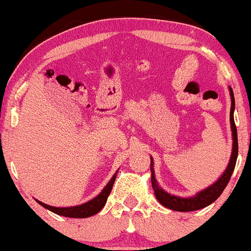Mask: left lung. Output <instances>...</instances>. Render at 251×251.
<instances>
[{"mask_svg":"<svg viewBox=\"0 0 251 251\" xmlns=\"http://www.w3.org/2000/svg\"><path fill=\"white\" fill-rule=\"evenodd\" d=\"M230 91V98H231V108H230V125H231V132H232V152L231 157H230V162L227 164L226 170L223 172V175L218 178L216 183L210 185L209 188L201 190L196 196L192 197L181 198L178 196L170 195L169 192L164 191L158 184L157 179L154 177V169H153V159L151 157V181H152V188L154 190V195L157 197L158 201L165 208L176 210V211H195V210H200L205 208V206L210 205L211 203L217 200L224 191L226 186L229 183L230 178H231L232 172H234L236 160H237L238 154V142H237V129H236L235 120H234V111H235V98L234 92H232L231 87H229Z\"/></svg>","mask_w":251,"mask_h":251,"instance_id":"8db88e82","label":"left lung"}]
</instances>
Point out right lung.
Returning a JSON list of instances; mask_svg holds the SVG:
<instances>
[{
  "instance_id": "1",
  "label": "right lung",
  "mask_w": 251,
  "mask_h": 251,
  "mask_svg": "<svg viewBox=\"0 0 251 251\" xmlns=\"http://www.w3.org/2000/svg\"><path fill=\"white\" fill-rule=\"evenodd\" d=\"M117 172L113 175V177L111 178V180L108 181L107 185L102 189V191L100 192L97 197H94L93 200L86 201V203L80 204V205L75 206H68V208H56V206H50L48 204L42 203V201H37V203L40 205H42L43 208H46L50 211L54 212V214L65 216V217H72V218H86L91 217V216L98 214L103 208V205L106 204L109 194H111V190L113 188L114 180H116Z\"/></svg>"
}]
</instances>
